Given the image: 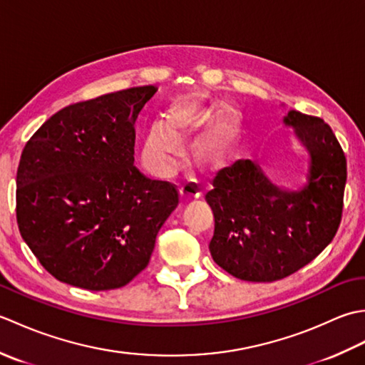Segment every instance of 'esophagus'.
Here are the masks:
<instances>
[{"mask_svg": "<svg viewBox=\"0 0 365 365\" xmlns=\"http://www.w3.org/2000/svg\"><path fill=\"white\" fill-rule=\"evenodd\" d=\"M178 191L183 197H199L200 192H202V188L199 187V183L196 180H185L180 185H178Z\"/></svg>", "mask_w": 365, "mask_h": 365, "instance_id": "1", "label": "esophagus"}]
</instances>
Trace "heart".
Returning a JSON list of instances; mask_svg holds the SVG:
<instances>
[{
	"label": "heart",
	"instance_id": "obj_1",
	"mask_svg": "<svg viewBox=\"0 0 365 365\" xmlns=\"http://www.w3.org/2000/svg\"><path fill=\"white\" fill-rule=\"evenodd\" d=\"M187 125L185 113L170 110L161 123H155L144 136L143 157L145 165L155 170H166L180 157L182 131Z\"/></svg>",
	"mask_w": 365,
	"mask_h": 365
}]
</instances>
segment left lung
I'll list each match as a JSON object with an SVG mask.
<instances>
[{
	"label": "left lung",
	"instance_id": "1",
	"mask_svg": "<svg viewBox=\"0 0 365 365\" xmlns=\"http://www.w3.org/2000/svg\"><path fill=\"white\" fill-rule=\"evenodd\" d=\"M294 128L311 155L307 183L298 191L274 187L251 160L220 169L205 195L215 230L210 254L242 281L273 282L312 262L342 221L346 158L323 119L290 110Z\"/></svg>",
	"mask_w": 365,
	"mask_h": 365
}]
</instances>
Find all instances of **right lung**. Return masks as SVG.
Listing matches in <instances>:
<instances>
[{
  "instance_id": "right-lung-1",
  "label": "right lung",
  "mask_w": 365,
  "mask_h": 365,
  "mask_svg": "<svg viewBox=\"0 0 365 365\" xmlns=\"http://www.w3.org/2000/svg\"><path fill=\"white\" fill-rule=\"evenodd\" d=\"M155 86L68 105L31 136L17 170V224L41 265L92 292L147 267L177 187L133 165L135 122Z\"/></svg>"
}]
</instances>
